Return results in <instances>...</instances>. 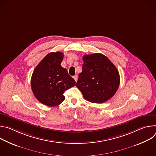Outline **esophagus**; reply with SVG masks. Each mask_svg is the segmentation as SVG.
Instances as JSON below:
<instances>
[{"mask_svg": "<svg viewBox=\"0 0 156 156\" xmlns=\"http://www.w3.org/2000/svg\"><path fill=\"white\" fill-rule=\"evenodd\" d=\"M73 78H74V80H75V81L76 82L77 81V80H78V76L77 75H75V76H73Z\"/></svg>", "mask_w": 156, "mask_h": 156, "instance_id": "34e87169", "label": "esophagus"}]
</instances>
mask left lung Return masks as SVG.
I'll return each mask as SVG.
<instances>
[{
    "label": "left lung",
    "instance_id": "1",
    "mask_svg": "<svg viewBox=\"0 0 156 156\" xmlns=\"http://www.w3.org/2000/svg\"><path fill=\"white\" fill-rule=\"evenodd\" d=\"M82 72L76 87L84 98L93 103H103L112 98L120 84L116 66L106 56L96 53L83 57Z\"/></svg>",
    "mask_w": 156,
    "mask_h": 156
}]
</instances>
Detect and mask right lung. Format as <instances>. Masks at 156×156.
Returning a JSON list of instances; mask_svg holds the SVG:
<instances>
[{
    "label": "right lung",
    "mask_w": 156,
    "mask_h": 156,
    "mask_svg": "<svg viewBox=\"0 0 156 156\" xmlns=\"http://www.w3.org/2000/svg\"><path fill=\"white\" fill-rule=\"evenodd\" d=\"M63 56L62 52H51L34 70L31 89L36 98L44 105H59L65 100L64 92L76 85L75 80L60 65Z\"/></svg>",
    "instance_id": "obj_1"
}]
</instances>
